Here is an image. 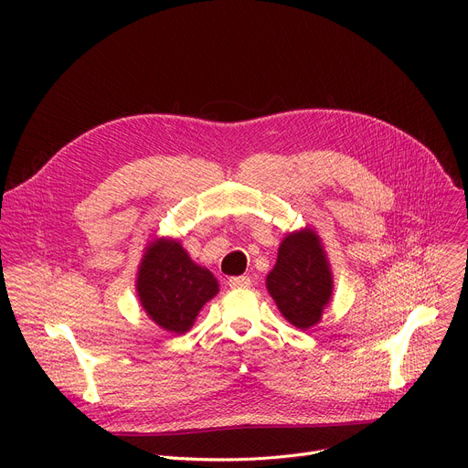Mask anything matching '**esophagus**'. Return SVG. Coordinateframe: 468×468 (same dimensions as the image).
Listing matches in <instances>:
<instances>
[{
    "mask_svg": "<svg viewBox=\"0 0 468 468\" xmlns=\"http://www.w3.org/2000/svg\"><path fill=\"white\" fill-rule=\"evenodd\" d=\"M228 282L231 288H247V286H250V277H244V275L231 277Z\"/></svg>",
    "mask_w": 468,
    "mask_h": 468,
    "instance_id": "obj_1",
    "label": "esophagus"
}]
</instances>
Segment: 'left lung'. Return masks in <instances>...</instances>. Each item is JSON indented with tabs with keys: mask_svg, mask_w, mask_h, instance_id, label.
Listing matches in <instances>:
<instances>
[{
	"mask_svg": "<svg viewBox=\"0 0 468 468\" xmlns=\"http://www.w3.org/2000/svg\"><path fill=\"white\" fill-rule=\"evenodd\" d=\"M265 284L290 324L307 330L321 321L334 279L321 239L311 228L284 237Z\"/></svg>",
	"mask_w": 468,
	"mask_h": 468,
	"instance_id": "left-lung-1",
	"label": "left lung"
}]
</instances>
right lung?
Listing matches in <instances>:
<instances>
[{
    "mask_svg": "<svg viewBox=\"0 0 468 468\" xmlns=\"http://www.w3.org/2000/svg\"><path fill=\"white\" fill-rule=\"evenodd\" d=\"M136 290L144 311L157 326L184 334L218 293V281L187 256L178 240L163 237L145 249Z\"/></svg>",
    "mask_w": 468,
    "mask_h": 468,
    "instance_id": "right-lung-1",
    "label": "right lung"
}]
</instances>
